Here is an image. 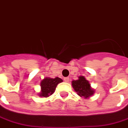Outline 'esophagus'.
Returning <instances> with one entry per match:
<instances>
[{"instance_id":"34e87169","label":"esophagus","mask_w":128,"mask_h":128,"mask_svg":"<svg viewBox=\"0 0 128 128\" xmlns=\"http://www.w3.org/2000/svg\"><path fill=\"white\" fill-rule=\"evenodd\" d=\"M64 82H69V81H70V78H64Z\"/></svg>"}]
</instances>
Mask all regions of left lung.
Masks as SVG:
<instances>
[{"mask_svg": "<svg viewBox=\"0 0 128 128\" xmlns=\"http://www.w3.org/2000/svg\"><path fill=\"white\" fill-rule=\"evenodd\" d=\"M72 86L79 96L84 97L86 99H88L93 95L95 91L94 89L91 87L90 82L82 76H79L77 80L72 81Z\"/></svg>", "mask_w": 128, "mask_h": 128, "instance_id": "obj_1", "label": "left lung"}]
</instances>
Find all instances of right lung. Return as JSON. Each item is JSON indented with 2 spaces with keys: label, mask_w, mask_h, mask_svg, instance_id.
I'll list each match as a JSON object with an SVG mask.
<instances>
[{
  "label": "right lung",
  "mask_w": 128,
  "mask_h": 128,
  "mask_svg": "<svg viewBox=\"0 0 128 128\" xmlns=\"http://www.w3.org/2000/svg\"><path fill=\"white\" fill-rule=\"evenodd\" d=\"M63 82L62 79L56 77L55 78H51L46 77L41 80L40 84V91L38 95L39 96L48 97L54 93L57 85Z\"/></svg>",
  "instance_id": "obj_1"
}]
</instances>
